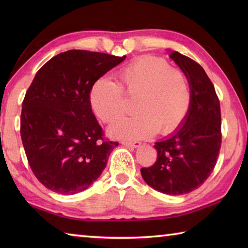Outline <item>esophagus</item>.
Listing matches in <instances>:
<instances>
[{"mask_svg":"<svg viewBox=\"0 0 248 248\" xmlns=\"http://www.w3.org/2000/svg\"><path fill=\"white\" fill-rule=\"evenodd\" d=\"M124 146H129V148H138L141 145V142L139 141H123L121 142Z\"/></svg>","mask_w":248,"mask_h":248,"instance_id":"obj_1","label":"esophagus"}]
</instances>
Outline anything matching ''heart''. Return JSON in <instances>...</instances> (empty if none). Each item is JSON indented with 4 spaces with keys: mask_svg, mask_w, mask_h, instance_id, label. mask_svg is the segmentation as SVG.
<instances>
[{
    "mask_svg": "<svg viewBox=\"0 0 248 248\" xmlns=\"http://www.w3.org/2000/svg\"><path fill=\"white\" fill-rule=\"evenodd\" d=\"M119 84L110 78L96 79L90 92V103L95 115L105 124H114L127 110L123 94L136 98L137 111L130 118L116 124L110 133L117 138L146 137L157 132L167 134L178 129L187 118L191 106V92L182 70L170 68L164 59L144 56L118 72Z\"/></svg>",
    "mask_w": 248,
    "mask_h": 248,
    "instance_id": "b5f03b06",
    "label": "heart"
}]
</instances>
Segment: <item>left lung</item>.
<instances>
[{
  "label": "left lung",
  "mask_w": 248,
  "mask_h": 248,
  "mask_svg": "<svg viewBox=\"0 0 248 248\" xmlns=\"http://www.w3.org/2000/svg\"><path fill=\"white\" fill-rule=\"evenodd\" d=\"M170 57L189 83L190 110L183 127L155 143L156 162L141 169V175L155 190L176 196L197 189L215 169L221 149V109L202 66L177 51H171Z\"/></svg>",
  "instance_id": "8db88e82"
}]
</instances>
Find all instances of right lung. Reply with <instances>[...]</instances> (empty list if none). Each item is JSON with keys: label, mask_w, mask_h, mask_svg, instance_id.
<instances>
[{"label": "right lung", "mask_w": 248, "mask_h": 248, "mask_svg": "<svg viewBox=\"0 0 248 248\" xmlns=\"http://www.w3.org/2000/svg\"><path fill=\"white\" fill-rule=\"evenodd\" d=\"M124 59L69 50L36 73L23 100L20 137L33 175L48 189L74 195L103 173L118 142L104 137L90 92L96 79Z\"/></svg>", "instance_id": "obj_1"}]
</instances>
